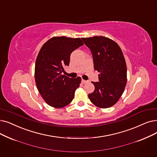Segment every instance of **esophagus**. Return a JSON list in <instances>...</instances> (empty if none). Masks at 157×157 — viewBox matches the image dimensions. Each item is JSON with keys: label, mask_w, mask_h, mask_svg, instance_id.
I'll return each instance as SVG.
<instances>
[{"label": "esophagus", "mask_w": 157, "mask_h": 157, "mask_svg": "<svg viewBox=\"0 0 157 157\" xmlns=\"http://www.w3.org/2000/svg\"><path fill=\"white\" fill-rule=\"evenodd\" d=\"M81 82H82L83 84H85V83H86L88 82V81H86V80H84V79H82L81 80Z\"/></svg>", "instance_id": "34e87169"}]
</instances>
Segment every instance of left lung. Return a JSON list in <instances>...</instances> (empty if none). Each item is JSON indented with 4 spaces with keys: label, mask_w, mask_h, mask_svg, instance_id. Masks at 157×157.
Instances as JSON below:
<instances>
[{
    "label": "left lung",
    "mask_w": 157,
    "mask_h": 157,
    "mask_svg": "<svg viewBox=\"0 0 157 157\" xmlns=\"http://www.w3.org/2000/svg\"><path fill=\"white\" fill-rule=\"evenodd\" d=\"M82 40L91 51L94 69L100 73L98 82H92L95 90L88 98L99 108L111 107L124 92L127 82L126 64L122 50L116 42L105 36Z\"/></svg>",
    "instance_id": "left-lung-1"
}]
</instances>
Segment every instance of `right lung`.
Instances as JSON below:
<instances>
[{"label": "right lung", "mask_w": 157, "mask_h": 157, "mask_svg": "<svg viewBox=\"0 0 157 157\" xmlns=\"http://www.w3.org/2000/svg\"><path fill=\"white\" fill-rule=\"evenodd\" d=\"M83 42L79 38L54 36L40 50L35 69L38 90L46 103L56 108L71 103L81 78H70L63 74L69 66L71 53Z\"/></svg>", "instance_id": "1"}]
</instances>
